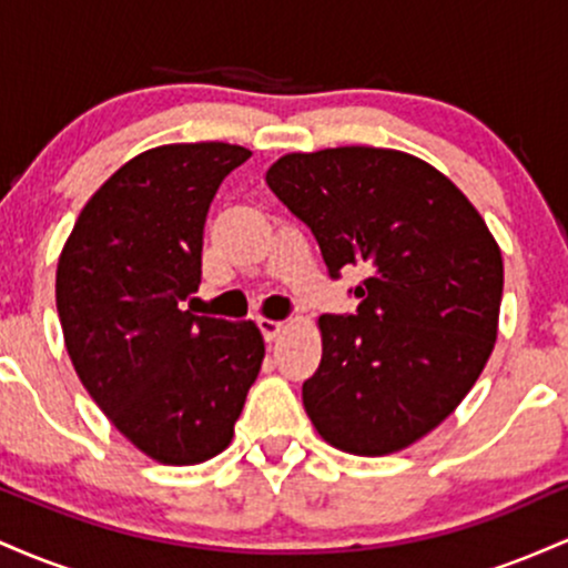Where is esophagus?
<instances>
[{
	"label": "esophagus",
	"mask_w": 568,
	"mask_h": 568,
	"mask_svg": "<svg viewBox=\"0 0 568 568\" xmlns=\"http://www.w3.org/2000/svg\"><path fill=\"white\" fill-rule=\"evenodd\" d=\"M258 328H262V334L266 342H275L280 336V331L285 328L283 321H270V317H258Z\"/></svg>",
	"instance_id": "34e87169"
}]
</instances>
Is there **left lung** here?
<instances>
[{
  "instance_id": "1",
  "label": "left lung",
  "mask_w": 568,
  "mask_h": 568,
  "mask_svg": "<svg viewBox=\"0 0 568 568\" xmlns=\"http://www.w3.org/2000/svg\"><path fill=\"white\" fill-rule=\"evenodd\" d=\"M266 184L331 280L363 272L357 310L321 317V366L302 387L312 425L347 454L400 452L459 406L497 342L491 232L446 175L395 149L285 154Z\"/></svg>"
}]
</instances>
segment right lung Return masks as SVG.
<instances>
[{"label":"right lung","mask_w":568,"mask_h":568,"mask_svg":"<svg viewBox=\"0 0 568 568\" xmlns=\"http://www.w3.org/2000/svg\"><path fill=\"white\" fill-rule=\"evenodd\" d=\"M247 158L221 141L139 154L82 207L58 258L55 304L77 376L162 465H197L230 446L264 361L256 323L181 310L202 277L207 207Z\"/></svg>","instance_id":"add662e5"}]
</instances>
